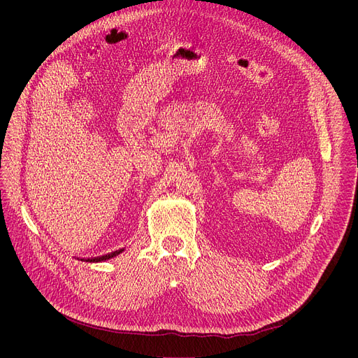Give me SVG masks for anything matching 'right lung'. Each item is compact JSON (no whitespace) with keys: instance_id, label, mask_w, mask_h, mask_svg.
Returning a JSON list of instances; mask_svg holds the SVG:
<instances>
[{"instance_id":"add662e5","label":"right lung","mask_w":358,"mask_h":358,"mask_svg":"<svg viewBox=\"0 0 358 358\" xmlns=\"http://www.w3.org/2000/svg\"><path fill=\"white\" fill-rule=\"evenodd\" d=\"M124 249H119V250H115L112 253H108V255H103V257H97V258H93L90 259V262H103V261H108V259H112L115 257H117L119 253H122Z\"/></svg>"}]
</instances>
